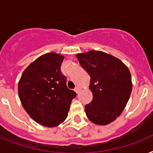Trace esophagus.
Instances as JSON below:
<instances>
[{"label":"esophagus","mask_w":153,"mask_h":153,"mask_svg":"<svg viewBox=\"0 0 153 153\" xmlns=\"http://www.w3.org/2000/svg\"><path fill=\"white\" fill-rule=\"evenodd\" d=\"M79 91H80V87H79V86H75V88H74V91H75L77 94H78L79 92Z\"/></svg>","instance_id":"1"}]
</instances>
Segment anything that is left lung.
I'll return each instance as SVG.
<instances>
[{
  "mask_svg": "<svg viewBox=\"0 0 153 153\" xmlns=\"http://www.w3.org/2000/svg\"><path fill=\"white\" fill-rule=\"evenodd\" d=\"M91 76L93 100L85 106L87 117L97 125H108L122 113L132 92L129 70L121 60L106 53L91 51L76 55Z\"/></svg>",
  "mask_w": 153,
  "mask_h": 153,
  "instance_id": "8db88e82",
  "label": "left lung"
}]
</instances>
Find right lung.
I'll return each mask as SVG.
<instances>
[{"instance_id": "1", "label": "right lung", "mask_w": 153, "mask_h": 153, "mask_svg": "<svg viewBox=\"0 0 153 153\" xmlns=\"http://www.w3.org/2000/svg\"><path fill=\"white\" fill-rule=\"evenodd\" d=\"M64 57L51 52L41 55L25 69L18 85L20 102L37 123L54 127L67 118L70 105L76 97L67 86L61 72Z\"/></svg>"}]
</instances>
